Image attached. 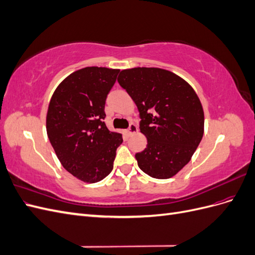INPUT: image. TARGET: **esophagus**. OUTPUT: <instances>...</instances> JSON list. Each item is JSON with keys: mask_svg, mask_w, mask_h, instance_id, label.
I'll list each match as a JSON object with an SVG mask.
<instances>
[{"mask_svg": "<svg viewBox=\"0 0 255 255\" xmlns=\"http://www.w3.org/2000/svg\"><path fill=\"white\" fill-rule=\"evenodd\" d=\"M137 126L136 125H134V123H130L129 125V127H128V128L126 130V133H127V135H128V136H130V135H133V134H135L136 132H137Z\"/></svg>", "mask_w": 255, "mask_h": 255, "instance_id": "obj_1", "label": "esophagus"}]
</instances>
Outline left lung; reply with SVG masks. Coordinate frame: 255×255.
Masks as SVG:
<instances>
[{"label":"left lung","instance_id":"obj_1","mask_svg":"<svg viewBox=\"0 0 255 255\" xmlns=\"http://www.w3.org/2000/svg\"><path fill=\"white\" fill-rule=\"evenodd\" d=\"M118 83L135 102L139 128L148 140L135 157L141 170L169 179L187 165L202 139L204 113L190 85L159 68L122 70Z\"/></svg>","mask_w":255,"mask_h":255}]
</instances>
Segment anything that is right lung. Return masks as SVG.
Returning a JSON list of instances; mask_svg holds the SVG:
<instances>
[{
	"instance_id": "obj_1",
	"label": "right lung",
	"mask_w": 255,
	"mask_h": 255,
	"mask_svg": "<svg viewBox=\"0 0 255 255\" xmlns=\"http://www.w3.org/2000/svg\"><path fill=\"white\" fill-rule=\"evenodd\" d=\"M120 70L86 67L61 82L51 98L47 133L68 172L86 183L109 175L122 135L106 128L107 95Z\"/></svg>"
}]
</instances>
